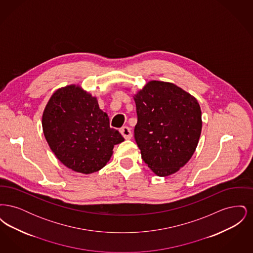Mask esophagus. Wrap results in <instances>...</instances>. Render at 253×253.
Segmentation results:
<instances>
[{
  "mask_svg": "<svg viewBox=\"0 0 253 253\" xmlns=\"http://www.w3.org/2000/svg\"><path fill=\"white\" fill-rule=\"evenodd\" d=\"M120 132H121V134L123 135V137H124L125 139H131L132 134L129 127H127V126L122 127L121 130H120Z\"/></svg>",
  "mask_w": 253,
  "mask_h": 253,
  "instance_id": "34e87169",
  "label": "esophagus"
}]
</instances>
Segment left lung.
Segmentation results:
<instances>
[{"label":"left lung","mask_w":253,"mask_h":253,"mask_svg":"<svg viewBox=\"0 0 253 253\" xmlns=\"http://www.w3.org/2000/svg\"><path fill=\"white\" fill-rule=\"evenodd\" d=\"M134 139L141 157L158 176L176 172L193 157L202 130L201 109L173 84L152 81L133 96Z\"/></svg>","instance_id":"8db88e82"}]
</instances>
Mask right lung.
<instances>
[{"label": "right lung", "mask_w": 253, "mask_h": 253, "mask_svg": "<svg viewBox=\"0 0 253 253\" xmlns=\"http://www.w3.org/2000/svg\"><path fill=\"white\" fill-rule=\"evenodd\" d=\"M42 130L60 162L85 174L103 168L114 146L124 141L120 132L110 127L108 116L99 109L96 97L76 85L58 89L50 97Z\"/></svg>", "instance_id": "1"}]
</instances>
